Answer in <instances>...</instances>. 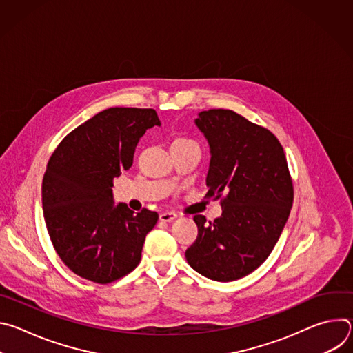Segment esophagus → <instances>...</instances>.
<instances>
[{
  "label": "esophagus",
  "instance_id": "esophagus-1",
  "mask_svg": "<svg viewBox=\"0 0 353 353\" xmlns=\"http://www.w3.org/2000/svg\"><path fill=\"white\" fill-rule=\"evenodd\" d=\"M177 218V214L176 212H172V211H166V212H162L161 215H159V219L162 221V222H172L173 219H176Z\"/></svg>",
  "mask_w": 353,
  "mask_h": 353
}]
</instances>
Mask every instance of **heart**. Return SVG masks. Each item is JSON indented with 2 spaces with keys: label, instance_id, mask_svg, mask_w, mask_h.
Returning <instances> with one entry per match:
<instances>
[{
  "label": "heart",
  "instance_id": "heart-1",
  "mask_svg": "<svg viewBox=\"0 0 353 353\" xmlns=\"http://www.w3.org/2000/svg\"><path fill=\"white\" fill-rule=\"evenodd\" d=\"M187 142H194V141L190 139V138H185V137H177V138L173 139L172 145H176V143H187Z\"/></svg>",
  "mask_w": 353,
  "mask_h": 353
}]
</instances>
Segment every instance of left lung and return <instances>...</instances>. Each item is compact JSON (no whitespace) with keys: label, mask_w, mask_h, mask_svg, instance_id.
I'll return each instance as SVG.
<instances>
[{"label":"left lung","mask_w":353,"mask_h":353,"mask_svg":"<svg viewBox=\"0 0 353 353\" xmlns=\"http://www.w3.org/2000/svg\"><path fill=\"white\" fill-rule=\"evenodd\" d=\"M195 124L211 148L205 196L221 199L222 216H194L198 236L185 259L201 275L230 282L271 254L290 214L293 183L270 130L225 109L201 112Z\"/></svg>","instance_id":"1"}]
</instances>
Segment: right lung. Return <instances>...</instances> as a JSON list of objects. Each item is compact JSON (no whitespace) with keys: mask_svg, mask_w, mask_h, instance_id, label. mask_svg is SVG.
Listing matches in <instances>:
<instances>
[{"mask_svg":"<svg viewBox=\"0 0 353 353\" xmlns=\"http://www.w3.org/2000/svg\"><path fill=\"white\" fill-rule=\"evenodd\" d=\"M161 121L154 109L110 108L97 113L56 148L41 185L43 215L61 261L78 276L114 282L141 261L158 214L113 207V179L132 166L135 146Z\"/></svg>","mask_w":353,"mask_h":353,"instance_id":"1","label":"right lung"}]
</instances>
